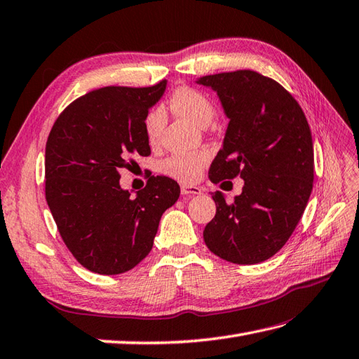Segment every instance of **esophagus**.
Here are the masks:
<instances>
[{"mask_svg": "<svg viewBox=\"0 0 359 359\" xmlns=\"http://www.w3.org/2000/svg\"><path fill=\"white\" fill-rule=\"evenodd\" d=\"M180 191H182L183 196H198V194H202V189H200L198 187H194V185H182Z\"/></svg>", "mask_w": 359, "mask_h": 359, "instance_id": "esophagus-1", "label": "esophagus"}]
</instances>
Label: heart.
Returning a JSON list of instances; mask_svg holds the SVG:
<instances>
[{
	"instance_id": "heart-1",
	"label": "heart",
	"mask_w": 359,
	"mask_h": 359,
	"mask_svg": "<svg viewBox=\"0 0 359 359\" xmlns=\"http://www.w3.org/2000/svg\"><path fill=\"white\" fill-rule=\"evenodd\" d=\"M170 105L172 111L182 116L198 127H206L215 114L214 104L206 95L200 93L198 90L182 87L174 91ZM163 111L154 108L148 113L145 119V135L151 145L157 144L163 127ZM210 153L206 149L191 153H176L162 162V172L171 179H176L183 183H193L198 179L203 166L210 162Z\"/></svg>"
}]
</instances>
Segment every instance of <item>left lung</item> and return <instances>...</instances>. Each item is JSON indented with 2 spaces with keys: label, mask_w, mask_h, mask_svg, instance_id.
Returning a JSON list of instances; mask_svg holds the SVG:
<instances>
[{
  "label": "left lung",
  "mask_w": 359,
  "mask_h": 359,
  "mask_svg": "<svg viewBox=\"0 0 359 359\" xmlns=\"http://www.w3.org/2000/svg\"><path fill=\"white\" fill-rule=\"evenodd\" d=\"M197 84L217 93L229 119L210 180L240 176L243 191L228 203L215 191L208 249L236 264L268 260L285 246L309 202L313 144L302 107L278 82L252 70L210 74Z\"/></svg>",
  "instance_id": "8db88e82"
}]
</instances>
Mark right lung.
<instances>
[{"mask_svg":"<svg viewBox=\"0 0 359 359\" xmlns=\"http://www.w3.org/2000/svg\"><path fill=\"white\" fill-rule=\"evenodd\" d=\"M166 81L145 88L104 87L72 102L56 119L46 145V198L74 258L91 272L123 273L149 254L162 214L180 187L165 176L148 179L133 197L121 170L131 156H149L148 110Z\"/></svg>","mask_w":359,"mask_h":359,"instance_id":"1","label":"right lung"}]
</instances>
